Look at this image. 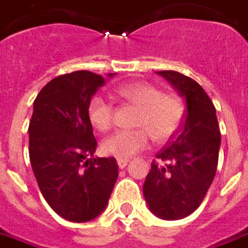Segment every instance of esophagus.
Wrapping results in <instances>:
<instances>
[{
	"mask_svg": "<svg viewBox=\"0 0 248 248\" xmlns=\"http://www.w3.org/2000/svg\"><path fill=\"white\" fill-rule=\"evenodd\" d=\"M117 163H118L119 169H124V167L127 166L129 161H127V159H118V161H117Z\"/></svg>",
	"mask_w": 248,
	"mask_h": 248,
	"instance_id": "34e87169",
	"label": "esophagus"
}]
</instances>
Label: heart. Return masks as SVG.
I'll return each mask as SVG.
<instances>
[{
  "label": "heart",
  "instance_id": "1",
  "mask_svg": "<svg viewBox=\"0 0 248 248\" xmlns=\"http://www.w3.org/2000/svg\"><path fill=\"white\" fill-rule=\"evenodd\" d=\"M119 98L140 108L135 126L140 129L118 130L101 145L103 154L126 159L149 146L150 135L156 142H166L175 134L183 121L185 106L182 99L174 94H163L147 82L124 83L115 89ZM87 118L98 131H106L114 121L111 101L102 94L90 99L87 106Z\"/></svg>",
  "mask_w": 248,
  "mask_h": 248
}]
</instances>
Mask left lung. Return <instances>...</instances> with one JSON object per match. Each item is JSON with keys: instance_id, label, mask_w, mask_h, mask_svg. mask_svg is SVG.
Returning a JSON list of instances; mask_svg holds the SVG:
<instances>
[{"instance_id": "8db88e82", "label": "left lung", "mask_w": 248, "mask_h": 248, "mask_svg": "<svg viewBox=\"0 0 248 248\" xmlns=\"http://www.w3.org/2000/svg\"><path fill=\"white\" fill-rule=\"evenodd\" d=\"M186 98L183 124L155 155L143 185V195L156 217L186 218L207 194L217 172L220 130L215 106L203 87L174 70L158 71Z\"/></svg>"}]
</instances>
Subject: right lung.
I'll use <instances>...</instances> for the list:
<instances>
[{"label": "right lung", "instance_id": "1", "mask_svg": "<svg viewBox=\"0 0 248 248\" xmlns=\"http://www.w3.org/2000/svg\"><path fill=\"white\" fill-rule=\"evenodd\" d=\"M103 83L105 78L93 71L62 74L42 87L33 105L29 124L33 172L47 204L70 222L97 218L118 178L115 158H90L97 140L87 106Z\"/></svg>", "mask_w": 248, "mask_h": 248}]
</instances>
